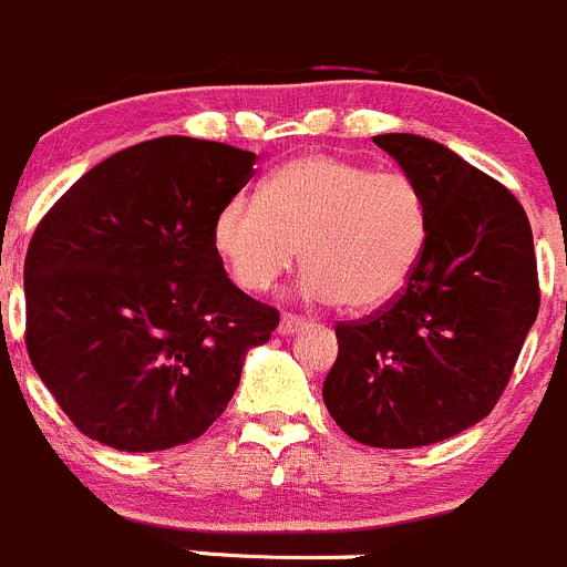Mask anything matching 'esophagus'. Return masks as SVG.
Masks as SVG:
<instances>
[{"label":"esophagus","instance_id":"esophagus-1","mask_svg":"<svg viewBox=\"0 0 567 567\" xmlns=\"http://www.w3.org/2000/svg\"><path fill=\"white\" fill-rule=\"evenodd\" d=\"M311 328V319L306 317H297V313H284L281 324H278V333L291 336V333H300V330Z\"/></svg>","mask_w":567,"mask_h":567}]
</instances>
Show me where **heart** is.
Masks as SVG:
<instances>
[{
  "label": "heart",
  "instance_id": "heart-1",
  "mask_svg": "<svg viewBox=\"0 0 567 567\" xmlns=\"http://www.w3.org/2000/svg\"><path fill=\"white\" fill-rule=\"evenodd\" d=\"M430 237L422 187L344 156L311 154L284 165L261 195L223 206L215 243L245 291L272 289L302 248V291L347 308L394 300L416 272Z\"/></svg>",
  "mask_w": 567,
  "mask_h": 567
}]
</instances>
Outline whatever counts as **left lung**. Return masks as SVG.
<instances>
[{"label": "left lung", "mask_w": 567, "mask_h": 567, "mask_svg": "<svg viewBox=\"0 0 567 567\" xmlns=\"http://www.w3.org/2000/svg\"><path fill=\"white\" fill-rule=\"evenodd\" d=\"M422 187L430 237L405 289L336 324L322 385L330 416L358 444L413 450L485 419L513 378L540 308L529 217L504 184L446 145L378 134Z\"/></svg>", "instance_id": "obj_1"}]
</instances>
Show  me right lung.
<instances>
[{
  "instance_id": "obj_1",
  "label": "right lung",
  "mask_w": 567,
  "mask_h": 567,
  "mask_svg": "<svg viewBox=\"0 0 567 567\" xmlns=\"http://www.w3.org/2000/svg\"><path fill=\"white\" fill-rule=\"evenodd\" d=\"M254 165V151L226 143L145 140L41 217L24 259V341L82 435L121 452L173 450L226 411L245 352L281 322L231 284L215 243Z\"/></svg>"
}]
</instances>
